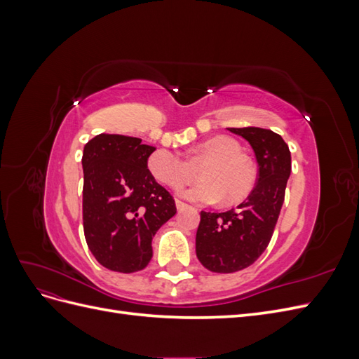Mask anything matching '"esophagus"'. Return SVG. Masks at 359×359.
<instances>
[{
	"instance_id": "esophagus-1",
	"label": "esophagus",
	"mask_w": 359,
	"mask_h": 359,
	"mask_svg": "<svg viewBox=\"0 0 359 359\" xmlns=\"http://www.w3.org/2000/svg\"><path fill=\"white\" fill-rule=\"evenodd\" d=\"M175 205H177V210H178V211H182V210L189 208V205H187V203H184V202H181V201H175Z\"/></svg>"
}]
</instances>
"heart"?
<instances>
[{
    "mask_svg": "<svg viewBox=\"0 0 359 359\" xmlns=\"http://www.w3.org/2000/svg\"><path fill=\"white\" fill-rule=\"evenodd\" d=\"M202 166V180L182 190V196L194 202L214 203L224 198L226 203L244 201L255 189L256 172L233 139L214 136L202 140L190 151L189 160L170 149H158L148 158L154 178L178 189L194 175V166Z\"/></svg>",
    "mask_w": 359,
    "mask_h": 359,
    "instance_id": "1",
    "label": "heart"
}]
</instances>
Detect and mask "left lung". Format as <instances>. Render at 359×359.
Instances as JSON below:
<instances>
[{"instance_id":"left-lung-1","label":"left lung","mask_w":359,"mask_h":359,"mask_svg":"<svg viewBox=\"0 0 359 359\" xmlns=\"http://www.w3.org/2000/svg\"><path fill=\"white\" fill-rule=\"evenodd\" d=\"M227 130L253 148L259 175L256 187L235 210L201 212L196 256L206 269L220 274L241 271L265 252L290 177V151L280 135L259 127Z\"/></svg>"}]
</instances>
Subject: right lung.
I'll return each mask as SVG.
<instances>
[{"label":"right lung","mask_w":359,"mask_h":359,"mask_svg":"<svg viewBox=\"0 0 359 359\" xmlns=\"http://www.w3.org/2000/svg\"><path fill=\"white\" fill-rule=\"evenodd\" d=\"M154 147L123 135H97L83 147V232L97 262L136 273L153 257V238L177 214L175 201L148 169Z\"/></svg>","instance_id":"1"}]
</instances>
